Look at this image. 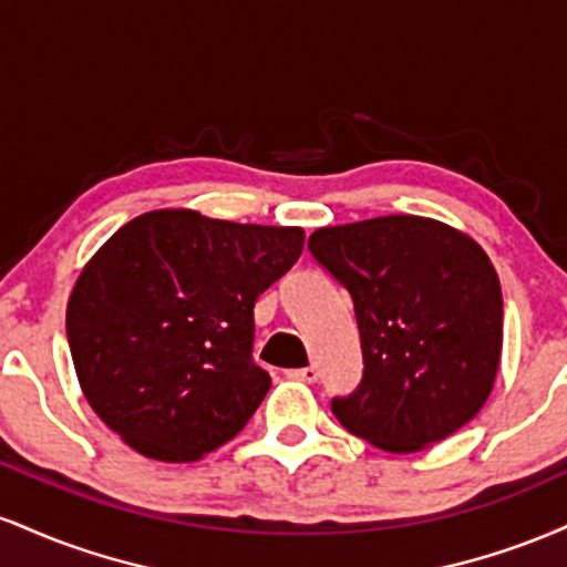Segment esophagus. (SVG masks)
Returning <instances> with one entry per match:
<instances>
[{
    "mask_svg": "<svg viewBox=\"0 0 567 567\" xmlns=\"http://www.w3.org/2000/svg\"><path fill=\"white\" fill-rule=\"evenodd\" d=\"M292 379H301V381H309L315 383L317 379H320V370H317L315 365H306V368H298V370H290Z\"/></svg>",
    "mask_w": 567,
    "mask_h": 567,
    "instance_id": "34e87169",
    "label": "esophagus"
}]
</instances>
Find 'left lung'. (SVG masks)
<instances>
[{
  "instance_id": "left-lung-1",
  "label": "left lung",
  "mask_w": 567,
  "mask_h": 567,
  "mask_svg": "<svg viewBox=\"0 0 567 567\" xmlns=\"http://www.w3.org/2000/svg\"><path fill=\"white\" fill-rule=\"evenodd\" d=\"M354 303L362 381L330 408L392 453L445 440L485 405L498 373L504 298L474 239L440 220L383 216L309 237Z\"/></svg>"
}]
</instances>
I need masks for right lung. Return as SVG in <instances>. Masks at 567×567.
Listing matches in <instances>:
<instances>
[{"label": "right lung", "mask_w": 567, "mask_h": 567, "mask_svg": "<svg viewBox=\"0 0 567 567\" xmlns=\"http://www.w3.org/2000/svg\"><path fill=\"white\" fill-rule=\"evenodd\" d=\"M303 231L154 210L84 266L66 336L90 408L130 447L194 461L269 392L252 360L258 296L301 258Z\"/></svg>", "instance_id": "obj_1"}]
</instances>
